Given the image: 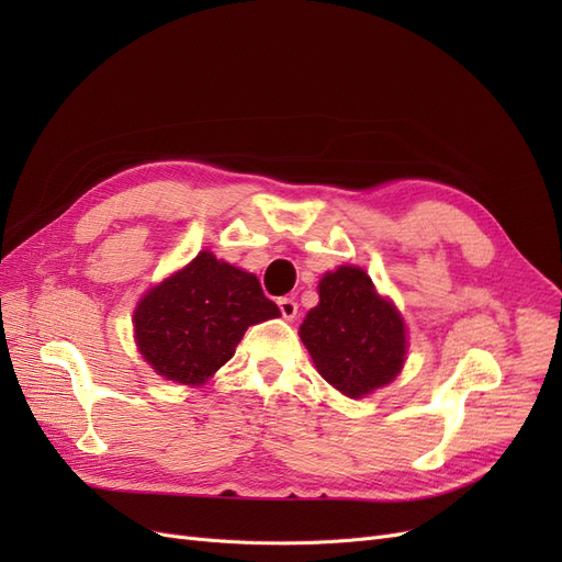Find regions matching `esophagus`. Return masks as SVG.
Segmentation results:
<instances>
[{
	"mask_svg": "<svg viewBox=\"0 0 562 562\" xmlns=\"http://www.w3.org/2000/svg\"><path fill=\"white\" fill-rule=\"evenodd\" d=\"M279 310L285 321H293L297 316V302L293 297H279Z\"/></svg>",
	"mask_w": 562,
	"mask_h": 562,
	"instance_id": "esophagus-1",
	"label": "esophagus"
}]
</instances>
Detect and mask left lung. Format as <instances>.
<instances>
[{
    "label": "left lung",
    "instance_id": "obj_1",
    "mask_svg": "<svg viewBox=\"0 0 562 562\" xmlns=\"http://www.w3.org/2000/svg\"><path fill=\"white\" fill-rule=\"evenodd\" d=\"M321 378L363 398L394 382L405 363V323L361 267L342 265L318 283V304L300 326Z\"/></svg>",
    "mask_w": 562,
    "mask_h": 562
}]
</instances>
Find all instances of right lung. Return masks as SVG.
<instances>
[{
  "label": "right lung",
  "instance_id": "1",
  "mask_svg": "<svg viewBox=\"0 0 562 562\" xmlns=\"http://www.w3.org/2000/svg\"><path fill=\"white\" fill-rule=\"evenodd\" d=\"M279 314L255 274L201 250L138 302L135 345L164 380L199 386L232 359L248 326Z\"/></svg>",
  "mask_w": 562,
  "mask_h": 562
}]
</instances>
